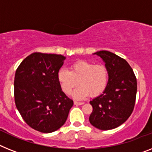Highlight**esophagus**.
Returning a JSON list of instances; mask_svg holds the SVG:
<instances>
[{
    "label": "esophagus",
    "mask_w": 152,
    "mask_h": 152,
    "mask_svg": "<svg viewBox=\"0 0 152 152\" xmlns=\"http://www.w3.org/2000/svg\"><path fill=\"white\" fill-rule=\"evenodd\" d=\"M74 103H75V105H83L84 102H77V101H75V102H74Z\"/></svg>",
    "instance_id": "34e87169"
}]
</instances>
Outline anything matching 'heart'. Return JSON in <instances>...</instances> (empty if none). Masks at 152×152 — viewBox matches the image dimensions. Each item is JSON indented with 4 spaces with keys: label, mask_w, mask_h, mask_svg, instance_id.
Listing matches in <instances>:
<instances>
[{
    "label": "heart",
    "mask_w": 152,
    "mask_h": 152,
    "mask_svg": "<svg viewBox=\"0 0 152 152\" xmlns=\"http://www.w3.org/2000/svg\"><path fill=\"white\" fill-rule=\"evenodd\" d=\"M57 81L62 91L71 95L77 85L79 86L74 92V97L81 99L91 96H99L106 89L109 81V71L102 64H94L87 61H77L71 65L70 71L61 69L57 73Z\"/></svg>",
    "instance_id": "obj_1"
}]
</instances>
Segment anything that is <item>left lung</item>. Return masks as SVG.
<instances>
[{
    "mask_svg": "<svg viewBox=\"0 0 152 152\" xmlns=\"http://www.w3.org/2000/svg\"><path fill=\"white\" fill-rule=\"evenodd\" d=\"M99 56L109 71V81L103 93L90 101L92 112L90 124L102 130H112L124 124L132 113L137 94V79L124 59L110 51L102 50Z\"/></svg>",
    "mask_w": 152,
    "mask_h": 152,
    "instance_id": "1",
    "label": "left lung"
}]
</instances>
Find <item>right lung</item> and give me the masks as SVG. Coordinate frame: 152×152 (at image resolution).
Here are the masks:
<instances>
[{
    "label": "right lung",
    "mask_w": 152,
    "mask_h": 152,
    "mask_svg": "<svg viewBox=\"0 0 152 152\" xmlns=\"http://www.w3.org/2000/svg\"><path fill=\"white\" fill-rule=\"evenodd\" d=\"M66 57L33 53L22 61L15 76V102L30 127L51 133L64 124L74 105L62 91L57 73Z\"/></svg>",
    "instance_id": "obj_1"
}]
</instances>
